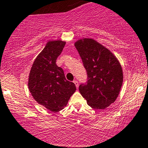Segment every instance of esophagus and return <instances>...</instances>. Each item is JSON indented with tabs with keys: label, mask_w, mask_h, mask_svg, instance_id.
<instances>
[{
	"label": "esophagus",
	"mask_w": 148,
	"mask_h": 148,
	"mask_svg": "<svg viewBox=\"0 0 148 148\" xmlns=\"http://www.w3.org/2000/svg\"><path fill=\"white\" fill-rule=\"evenodd\" d=\"M73 82H74V84H75V86H76V87H78V85H79V83H78V82H77V80H74L73 81Z\"/></svg>",
	"instance_id": "obj_1"
}]
</instances>
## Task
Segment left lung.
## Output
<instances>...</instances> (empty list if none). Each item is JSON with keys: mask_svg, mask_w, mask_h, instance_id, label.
I'll return each instance as SVG.
<instances>
[{"mask_svg": "<svg viewBox=\"0 0 148 148\" xmlns=\"http://www.w3.org/2000/svg\"><path fill=\"white\" fill-rule=\"evenodd\" d=\"M75 46L82 59L87 81L79 91L94 109H104L114 102L123 82V73L117 58L109 49L91 38L77 40Z\"/></svg>", "mask_w": 148, "mask_h": 148, "instance_id": "left-lung-1", "label": "left lung"}]
</instances>
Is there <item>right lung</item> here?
Returning <instances> with one entry per match:
<instances>
[{
	"label": "right lung",
	"mask_w": 148,
	"mask_h": 148,
	"mask_svg": "<svg viewBox=\"0 0 148 148\" xmlns=\"http://www.w3.org/2000/svg\"><path fill=\"white\" fill-rule=\"evenodd\" d=\"M66 45L61 40L49 41L38 54L31 67L29 89L39 104L52 112L61 110L75 92L73 82L66 79L56 61Z\"/></svg>",
	"instance_id": "obj_1"
}]
</instances>
